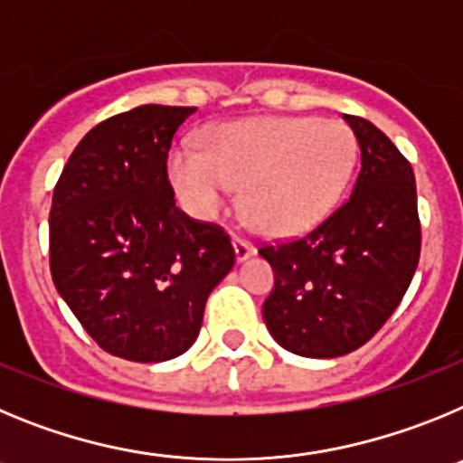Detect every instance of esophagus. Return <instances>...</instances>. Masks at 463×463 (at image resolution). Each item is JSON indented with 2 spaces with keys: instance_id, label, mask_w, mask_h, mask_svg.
<instances>
[{
  "instance_id": "34e87169",
  "label": "esophagus",
  "mask_w": 463,
  "mask_h": 463,
  "mask_svg": "<svg viewBox=\"0 0 463 463\" xmlns=\"http://www.w3.org/2000/svg\"><path fill=\"white\" fill-rule=\"evenodd\" d=\"M234 252H236V260L243 261L248 260V257L255 255V245H252L250 241L241 239V236H234Z\"/></svg>"
}]
</instances>
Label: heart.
I'll use <instances>...</instances> for the list:
<instances>
[{"instance_id":"b5f03b06","label":"heart","mask_w":463,"mask_h":463,"mask_svg":"<svg viewBox=\"0 0 463 463\" xmlns=\"http://www.w3.org/2000/svg\"><path fill=\"white\" fill-rule=\"evenodd\" d=\"M357 138L338 120L252 118L208 127L202 148L174 146L166 175L196 220L218 218L241 187V213L273 239L310 232L341 203L357 166Z\"/></svg>"}]
</instances>
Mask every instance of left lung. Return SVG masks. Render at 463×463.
<instances>
[{
    "label": "left lung",
    "instance_id": "left-lung-1",
    "mask_svg": "<svg viewBox=\"0 0 463 463\" xmlns=\"http://www.w3.org/2000/svg\"><path fill=\"white\" fill-rule=\"evenodd\" d=\"M362 150L353 194L301 239L261 245L264 322L285 350L341 357L373 338L415 276L422 227L412 166L373 122L345 116Z\"/></svg>",
    "mask_w": 463,
    "mask_h": 463
}]
</instances>
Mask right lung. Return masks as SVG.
<instances>
[{
  "label": "right lung",
  "mask_w": 463,
  "mask_h": 463,
  "mask_svg": "<svg viewBox=\"0 0 463 463\" xmlns=\"http://www.w3.org/2000/svg\"><path fill=\"white\" fill-rule=\"evenodd\" d=\"M194 106L146 104L92 127L52 190L51 273L94 343L166 362L199 336L236 255L224 229L175 206L166 157Z\"/></svg>",
  "instance_id": "add662e5"
}]
</instances>
